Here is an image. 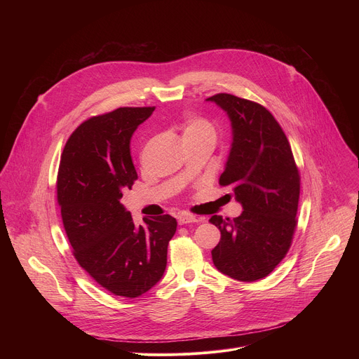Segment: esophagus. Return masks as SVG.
<instances>
[{
  "mask_svg": "<svg viewBox=\"0 0 359 359\" xmlns=\"http://www.w3.org/2000/svg\"><path fill=\"white\" fill-rule=\"evenodd\" d=\"M198 222H201V219L197 217V216H193V215H182L179 217V224L180 226L189 224V223H198Z\"/></svg>",
  "mask_w": 359,
  "mask_h": 359,
  "instance_id": "obj_1",
  "label": "esophagus"
}]
</instances>
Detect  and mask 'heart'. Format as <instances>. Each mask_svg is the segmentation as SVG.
Here are the masks:
<instances>
[{"label":"heart","instance_id":"1","mask_svg":"<svg viewBox=\"0 0 359 359\" xmlns=\"http://www.w3.org/2000/svg\"><path fill=\"white\" fill-rule=\"evenodd\" d=\"M183 139L186 140H212L216 142L217 130L212 121L200 115H187L182 122Z\"/></svg>","mask_w":359,"mask_h":359}]
</instances>
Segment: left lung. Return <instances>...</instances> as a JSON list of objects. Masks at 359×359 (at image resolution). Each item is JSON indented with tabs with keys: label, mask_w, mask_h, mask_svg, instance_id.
Returning <instances> with one entry per match:
<instances>
[{
	"label": "left lung",
	"mask_w": 359,
	"mask_h": 359,
	"mask_svg": "<svg viewBox=\"0 0 359 359\" xmlns=\"http://www.w3.org/2000/svg\"><path fill=\"white\" fill-rule=\"evenodd\" d=\"M213 100L233 126V143L220 186L230 187L243 213L209 222L222 238L212 250L215 266L238 281L267 277L285 257L297 229L299 172L290 142L263 105L230 93Z\"/></svg>",
	"instance_id": "obj_1"
}]
</instances>
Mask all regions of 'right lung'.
<instances>
[{
	"label": "right lung",
	"instance_id": "add662e5",
	"mask_svg": "<svg viewBox=\"0 0 359 359\" xmlns=\"http://www.w3.org/2000/svg\"><path fill=\"white\" fill-rule=\"evenodd\" d=\"M155 107L118 108L82 122L61 155L57 197L78 264L114 295L136 298L163 276L177 222L169 215L136 226L121 204L137 173L130 137Z\"/></svg>",
	"mask_w": 359,
	"mask_h": 359
}]
</instances>
